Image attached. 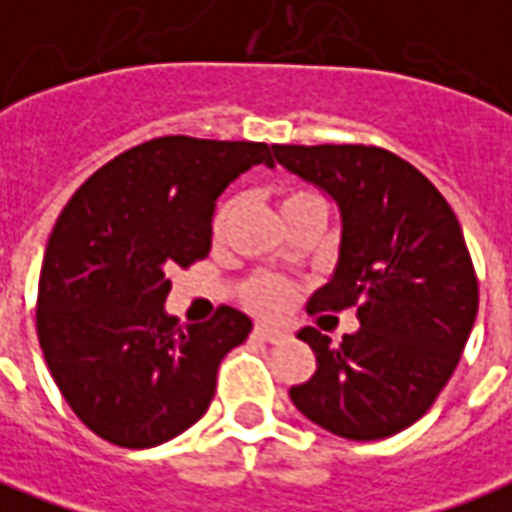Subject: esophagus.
Wrapping results in <instances>:
<instances>
[{
	"label": "esophagus",
	"mask_w": 512,
	"mask_h": 512,
	"mask_svg": "<svg viewBox=\"0 0 512 512\" xmlns=\"http://www.w3.org/2000/svg\"><path fill=\"white\" fill-rule=\"evenodd\" d=\"M252 334H255V340H263V343H279L285 337L282 329H274V326H266V323H257Z\"/></svg>",
	"instance_id": "1"
}]
</instances>
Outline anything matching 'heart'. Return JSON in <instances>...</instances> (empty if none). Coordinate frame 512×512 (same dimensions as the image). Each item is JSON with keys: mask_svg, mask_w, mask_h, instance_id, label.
I'll list each match as a JSON object with an SVG mask.
<instances>
[{"mask_svg": "<svg viewBox=\"0 0 512 512\" xmlns=\"http://www.w3.org/2000/svg\"><path fill=\"white\" fill-rule=\"evenodd\" d=\"M310 200H318V194H312V191H304V189H293V191H285L282 197H279V211L288 213L293 208H299L304 202ZM235 213V202L233 200H224L216 213H213V222H211V230H213V238H222L224 230H227V222H230V216ZM244 299L246 304L257 312H266V315H274L279 312L290 299V288L277 277H255L249 279L244 285Z\"/></svg>", "mask_w": 512, "mask_h": 512, "instance_id": "heart-1", "label": "heart"}]
</instances>
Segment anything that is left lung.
I'll list each match as a JSON object with an SVG mask.
<instances>
[{
	"mask_svg": "<svg viewBox=\"0 0 512 512\" xmlns=\"http://www.w3.org/2000/svg\"><path fill=\"white\" fill-rule=\"evenodd\" d=\"M271 150L340 211V257L307 312L356 307L359 318L340 345L301 329L318 370L290 386V400L343 439H386L433 406L472 334L480 296L461 224L439 189L384 147Z\"/></svg>",
	"mask_w": 512,
	"mask_h": 512,
	"instance_id": "1",
	"label": "left lung"
}]
</instances>
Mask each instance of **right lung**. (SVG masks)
I'll list each match as a JSON object with an SVG mask.
<instances>
[{
    "instance_id": "1",
    "label": "right lung",
    "mask_w": 512,
    "mask_h": 512,
    "mask_svg": "<svg viewBox=\"0 0 512 512\" xmlns=\"http://www.w3.org/2000/svg\"><path fill=\"white\" fill-rule=\"evenodd\" d=\"M263 142L158 136L84 180L51 230L38 285V340L54 384L95 436L145 450L208 411L216 370L252 332L219 307L211 321L167 315L169 271L211 252L216 200Z\"/></svg>"
}]
</instances>
